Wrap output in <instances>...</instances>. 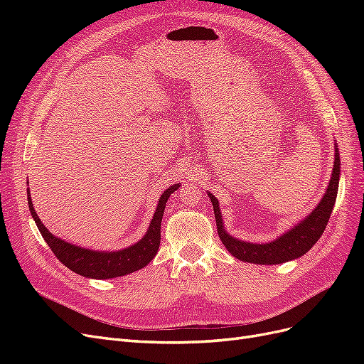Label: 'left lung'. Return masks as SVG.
I'll list each match as a JSON object with an SVG mask.
<instances>
[{
	"label": "left lung",
	"mask_w": 364,
	"mask_h": 364,
	"mask_svg": "<svg viewBox=\"0 0 364 364\" xmlns=\"http://www.w3.org/2000/svg\"><path fill=\"white\" fill-rule=\"evenodd\" d=\"M334 150L336 153L333 174L321 202L299 223L290 228L287 232H284L277 240L269 241V243H249V241H243L229 235L228 230L225 229L222 213H220L218 199H215V196H213L211 193H208V197L211 199L214 206L218 237L222 240L225 247L230 252V255H234L235 258L245 262L270 264L272 266V264H281L299 258L317 243V240L322 237L328 225L329 217H331L337 199L340 179V158L337 142H334Z\"/></svg>",
	"instance_id": "8db88e82"
}]
</instances>
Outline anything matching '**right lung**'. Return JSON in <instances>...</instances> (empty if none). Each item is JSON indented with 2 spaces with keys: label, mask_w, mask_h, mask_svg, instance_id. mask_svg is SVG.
<instances>
[{
  "label": "right lung",
  "mask_w": 364,
  "mask_h": 364,
  "mask_svg": "<svg viewBox=\"0 0 364 364\" xmlns=\"http://www.w3.org/2000/svg\"><path fill=\"white\" fill-rule=\"evenodd\" d=\"M179 186L181 183H174L161 194L155 215L151 217V222L144 237L136 241L135 245H132L126 249L111 252L80 247L71 245L62 238L54 237L50 230L42 225L41 218L38 217L35 206H33L31 202L30 190H27V199L30 214L33 220H35L41 235L47 241V245L63 266H67L70 270L85 278L111 279L124 277V274L134 273L142 267H146L147 264L155 258L161 243V222L165 211V203H167L168 197L178 190Z\"/></svg>",
  "instance_id": "obj_1"
}]
</instances>
